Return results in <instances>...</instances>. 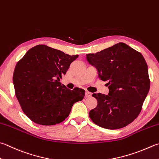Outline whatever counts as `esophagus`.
I'll use <instances>...</instances> for the list:
<instances>
[{
    "instance_id": "1",
    "label": "esophagus",
    "mask_w": 159,
    "mask_h": 159,
    "mask_svg": "<svg viewBox=\"0 0 159 159\" xmlns=\"http://www.w3.org/2000/svg\"><path fill=\"white\" fill-rule=\"evenodd\" d=\"M91 93H90L89 91H86V93H85V96L86 98H90L91 96Z\"/></svg>"
}]
</instances>
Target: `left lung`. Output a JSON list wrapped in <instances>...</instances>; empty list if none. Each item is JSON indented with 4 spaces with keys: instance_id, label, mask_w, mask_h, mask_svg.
Instances as JSON below:
<instances>
[{
    "instance_id": "left-lung-1",
    "label": "left lung",
    "mask_w": 159,
    "mask_h": 159,
    "mask_svg": "<svg viewBox=\"0 0 159 159\" xmlns=\"http://www.w3.org/2000/svg\"><path fill=\"white\" fill-rule=\"evenodd\" d=\"M88 62L98 70V77L109 93H93L98 105L90 111L95 125L118 129L130 124L141 111L150 82L143 56L125 43H119L95 54H87Z\"/></svg>"
}]
</instances>
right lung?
I'll use <instances>...</instances> for the list:
<instances>
[{"label": "right lung", "mask_w": 159, "mask_h": 159, "mask_svg": "<svg viewBox=\"0 0 159 159\" xmlns=\"http://www.w3.org/2000/svg\"><path fill=\"white\" fill-rule=\"evenodd\" d=\"M77 57V55L38 45L18 61L13 75L15 94L24 113L35 123H60L69 115L73 104L83 100L84 90H70L60 83Z\"/></svg>", "instance_id": "1"}]
</instances>
